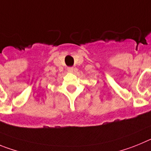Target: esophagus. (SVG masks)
Instances as JSON below:
<instances>
[{
    "instance_id": "esophagus-1",
    "label": "esophagus",
    "mask_w": 151,
    "mask_h": 151,
    "mask_svg": "<svg viewBox=\"0 0 151 151\" xmlns=\"http://www.w3.org/2000/svg\"><path fill=\"white\" fill-rule=\"evenodd\" d=\"M68 70L69 72H73V71H74V68H73V67H68Z\"/></svg>"
}]
</instances>
